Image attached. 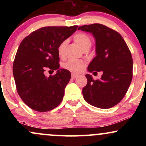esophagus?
Returning a JSON list of instances; mask_svg holds the SVG:
<instances>
[{
  "mask_svg": "<svg viewBox=\"0 0 146 146\" xmlns=\"http://www.w3.org/2000/svg\"><path fill=\"white\" fill-rule=\"evenodd\" d=\"M78 77V75H77V74H75V73H73V74L71 75V78H73V79H75V78H77Z\"/></svg>",
  "mask_w": 146,
  "mask_h": 146,
  "instance_id": "obj_1",
  "label": "esophagus"
}]
</instances>
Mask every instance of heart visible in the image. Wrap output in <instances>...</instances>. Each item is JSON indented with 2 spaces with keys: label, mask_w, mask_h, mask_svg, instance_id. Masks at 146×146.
Instances as JSON below:
<instances>
[{
  "label": "heart",
  "mask_w": 146,
  "mask_h": 146,
  "mask_svg": "<svg viewBox=\"0 0 146 146\" xmlns=\"http://www.w3.org/2000/svg\"><path fill=\"white\" fill-rule=\"evenodd\" d=\"M75 42L81 47L82 49L85 50L89 48L91 46L92 41L89 36L85 33H78L73 37ZM68 44L67 40H64L59 44L58 47V53L60 57L64 56L65 48ZM85 64L83 61L78 60H69L64 64V67L68 71L73 73H79L82 71L84 68Z\"/></svg>",
  "instance_id": "1"
}]
</instances>
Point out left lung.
Here are the masks:
<instances>
[{
    "instance_id": "1",
    "label": "left lung",
    "mask_w": 146,
    "mask_h": 146,
    "mask_svg": "<svg viewBox=\"0 0 146 146\" xmlns=\"http://www.w3.org/2000/svg\"><path fill=\"white\" fill-rule=\"evenodd\" d=\"M92 33L95 40L96 56L88 65V72L102 71L100 80L86 74V86L82 94L86 102L97 108L107 109L119 103L125 96L132 78V55L122 36L105 25L92 24L80 27Z\"/></svg>"
}]
</instances>
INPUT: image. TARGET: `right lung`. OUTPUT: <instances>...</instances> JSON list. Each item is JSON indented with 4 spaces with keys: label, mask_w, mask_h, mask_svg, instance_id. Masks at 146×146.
I'll return each instance as SVG.
<instances>
[{
    "label": "right lung",
    "mask_w": 146,
    "mask_h": 146,
    "mask_svg": "<svg viewBox=\"0 0 146 146\" xmlns=\"http://www.w3.org/2000/svg\"><path fill=\"white\" fill-rule=\"evenodd\" d=\"M78 26L45 27L21 42L13 64L16 89L24 103L38 112L49 111L61 103L69 82L70 71L59 68L58 47L77 30ZM46 69L56 75L45 76Z\"/></svg>",
    "instance_id": "add662e5"
}]
</instances>
